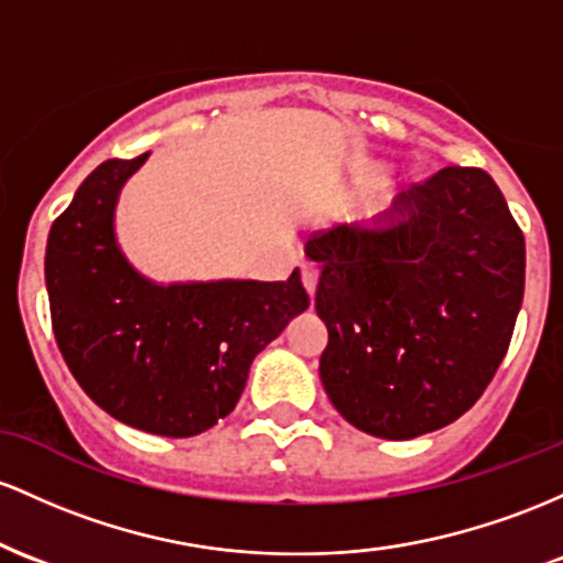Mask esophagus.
I'll return each instance as SVG.
<instances>
[{"instance_id": "1", "label": "esophagus", "mask_w": 563, "mask_h": 563, "mask_svg": "<svg viewBox=\"0 0 563 563\" xmlns=\"http://www.w3.org/2000/svg\"><path fill=\"white\" fill-rule=\"evenodd\" d=\"M316 284H319V268L311 263H302V287H306V292L316 295Z\"/></svg>"}]
</instances>
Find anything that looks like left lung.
I'll list each match as a JSON object with an SVG mask.
<instances>
[{
    "instance_id": "obj_1",
    "label": "left lung",
    "mask_w": 563,
    "mask_h": 563,
    "mask_svg": "<svg viewBox=\"0 0 563 563\" xmlns=\"http://www.w3.org/2000/svg\"><path fill=\"white\" fill-rule=\"evenodd\" d=\"M330 343L319 377L340 415L407 441L465 415L495 377L523 300V236L497 183L444 167L372 223L306 244Z\"/></svg>"
}]
</instances>
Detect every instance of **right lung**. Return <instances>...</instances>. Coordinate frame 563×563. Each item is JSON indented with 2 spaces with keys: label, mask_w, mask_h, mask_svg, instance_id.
Segmentation results:
<instances>
[{
  "label": "right lung",
  "mask_w": 563,
  "mask_h": 563,
  "mask_svg": "<svg viewBox=\"0 0 563 563\" xmlns=\"http://www.w3.org/2000/svg\"><path fill=\"white\" fill-rule=\"evenodd\" d=\"M148 154L95 167L49 229V313L68 369L100 409L137 431L188 439L233 412L250 364L308 308L287 282H154L117 236L122 188Z\"/></svg>",
  "instance_id": "1"
}]
</instances>
